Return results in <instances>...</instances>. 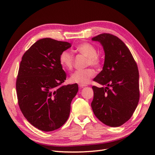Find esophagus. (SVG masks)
I'll list each match as a JSON object with an SVG mask.
<instances>
[{
  "label": "esophagus",
  "mask_w": 155,
  "mask_h": 155,
  "mask_svg": "<svg viewBox=\"0 0 155 155\" xmlns=\"http://www.w3.org/2000/svg\"><path fill=\"white\" fill-rule=\"evenodd\" d=\"M86 85H79V87H80V88H83V87H85Z\"/></svg>",
  "instance_id": "esophagus-1"
}]
</instances>
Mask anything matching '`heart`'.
<instances>
[{"instance_id":"obj_1","label":"heart","mask_w":155,"mask_h":155,"mask_svg":"<svg viewBox=\"0 0 155 155\" xmlns=\"http://www.w3.org/2000/svg\"><path fill=\"white\" fill-rule=\"evenodd\" d=\"M76 50L79 53L87 57V66H92L96 68L101 66L102 59L101 56L97 53V50L94 45L85 42L78 45L76 47ZM59 63L63 68L68 70H72L74 63L73 55L68 51H63L59 56ZM94 76V70L91 68H87L75 71L72 74L69 80L72 83L85 85L90 82Z\"/></svg>"}]
</instances>
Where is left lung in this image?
<instances>
[{"instance_id": "1", "label": "left lung", "mask_w": 155, "mask_h": 155, "mask_svg": "<svg viewBox=\"0 0 155 155\" xmlns=\"http://www.w3.org/2000/svg\"><path fill=\"white\" fill-rule=\"evenodd\" d=\"M104 46L105 62L93 79L106 87L92 86L91 107L102 123L119 127L133 116L140 99L139 72L129 49L118 37L104 33L92 39Z\"/></svg>"}]
</instances>
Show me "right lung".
Segmentation results:
<instances>
[{
  "instance_id": "obj_1",
  "label": "right lung",
  "mask_w": 155,
  "mask_h": 155,
  "mask_svg": "<svg viewBox=\"0 0 155 155\" xmlns=\"http://www.w3.org/2000/svg\"><path fill=\"white\" fill-rule=\"evenodd\" d=\"M71 46L51 38L38 40L22 55L16 81L18 104L26 119L46 132L61 127L68 118L77 83L61 85L67 74L59 56Z\"/></svg>"
}]
</instances>
